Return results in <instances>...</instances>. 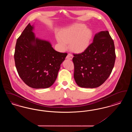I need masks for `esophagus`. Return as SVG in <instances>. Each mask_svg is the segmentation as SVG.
<instances>
[{
    "label": "esophagus",
    "mask_w": 132,
    "mask_h": 132,
    "mask_svg": "<svg viewBox=\"0 0 132 132\" xmlns=\"http://www.w3.org/2000/svg\"><path fill=\"white\" fill-rule=\"evenodd\" d=\"M72 58H73V55L71 54H70V53L68 54L67 55V56H66V59H68L69 60H72Z\"/></svg>",
    "instance_id": "34e87169"
}]
</instances>
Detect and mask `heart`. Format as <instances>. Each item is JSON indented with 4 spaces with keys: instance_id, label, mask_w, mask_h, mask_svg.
<instances>
[{
    "instance_id": "heart-1",
    "label": "heart",
    "mask_w": 132,
    "mask_h": 132,
    "mask_svg": "<svg viewBox=\"0 0 132 132\" xmlns=\"http://www.w3.org/2000/svg\"><path fill=\"white\" fill-rule=\"evenodd\" d=\"M93 37L92 31L83 24H75L62 31L57 40L62 49H66L70 43L71 50L80 53L87 49Z\"/></svg>"
}]
</instances>
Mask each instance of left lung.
<instances>
[{"mask_svg":"<svg viewBox=\"0 0 132 132\" xmlns=\"http://www.w3.org/2000/svg\"><path fill=\"white\" fill-rule=\"evenodd\" d=\"M73 55L74 78L78 86L84 88L103 84L112 72L116 58L114 42L107 31L96 34L86 50Z\"/></svg>","mask_w":132,"mask_h":132,"instance_id":"8db88e82","label":"left lung"}]
</instances>
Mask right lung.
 <instances>
[{
    "instance_id": "1",
    "label": "right lung",
    "mask_w": 132,
    "mask_h": 132,
    "mask_svg": "<svg viewBox=\"0 0 132 132\" xmlns=\"http://www.w3.org/2000/svg\"><path fill=\"white\" fill-rule=\"evenodd\" d=\"M34 26L29 24L17 40L15 66L21 79L34 88L51 87L67 54L54 50L50 42L36 37Z\"/></svg>"
}]
</instances>
